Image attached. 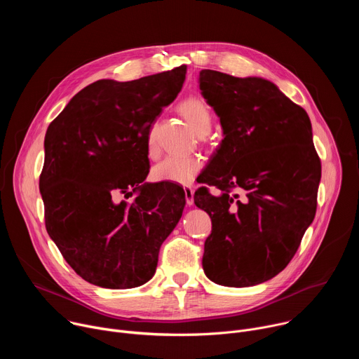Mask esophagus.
Segmentation results:
<instances>
[{"label": "esophagus", "instance_id": "esophagus-1", "mask_svg": "<svg viewBox=\"0 0 359 359\" xmlns=\"http://www.w3.org/2000/svg\"><path fill=\"white\" fill-rule=\"evenodd\" d=\"M184 194H186V203H187V206H193V204H194V190H193V187L186 186V187H184Z\"/></svg>", "mask_w": 359, "mask_h": 359}]
</instances>
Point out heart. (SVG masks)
<instances>
[{
  "instance_id": "b5f03b06",
  "label": "heart",
  "mask_w": 359,
  "mask_h": 359,
  "mask_svg": "<svg viewBox=\"0 0 359 359\" xmlns=\"http://www.w3.org/2000/svg\"><path fill=\"white\" fill-rule=\"evenodd\" d=\"M180 115L194 129L198 136H206L213 125V115L206 102L200 97H187L177 107ZM146 150L150 158H156L158 126L151 125L146 136ZM203 163L197 158H166L153 169V177L161 182H173L179 184H190L196 175L201 170Z\"/></svg>"
}]
</instances>
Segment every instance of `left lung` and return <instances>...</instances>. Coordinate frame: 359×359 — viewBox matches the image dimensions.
Here are the masks:
<instances>
[{"mask_svg": "<svg viewBox=\"0 0 359 359\" xmlns=\"http://www.w3.org/2000/svg\"><path fill=\"white\" fill-rule=\"evenodd\" d=\"M200 89L224 133L194 193L212 219L203 270L220 285L260 284L288 266L317 212L321 161L311 122L262 78L203 69Z\"/></svg>", "mask_w": 359, "mask_h": 359, "instance_id": "1", "label": "left lung"}]
</instances>
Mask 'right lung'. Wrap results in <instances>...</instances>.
<instances>
[{
    "label": "right lung",
    "instance_id": "add662e5",
    "mask_svg": "<svg viewBox=\"0 0 359 359\" xmlns=\"http://www.w3.org/2000/svg\"><path fill=\"white\" fill-rule=\"evenodd\" d=\"M184 76L182 65L130 82L96 81L48 126L39 176L45 227L90 284L133 288L149 281L162 243L182 217L180 186L140 183L149 173L147 132ZM136 189L130 202L120 200Z\"/></svg>",
    "mask_w": 359,
    "mask_h": 359
}]
</instances>
